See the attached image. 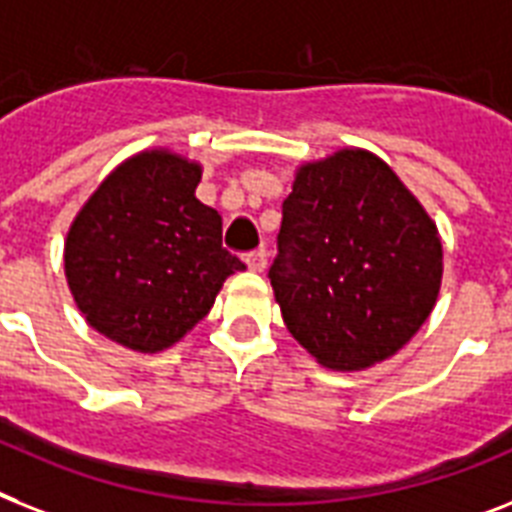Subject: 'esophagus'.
<instances>
[{"instance_id": "34e87169", "label": "esophagus", "mask_w": 512, "mask_h": 512, "mask_svg": "<svg viewBox=\"0 0 512 512\" xmlns=\"http://www.w3.org/2000/svg\"><path fill=\"white\" fill-rule=\"evenodd\" d=\"M244 263H247L249 270H265V265H268V252L265 249H252V252H247L244 255Z\"/></svg>"}]
</instances>
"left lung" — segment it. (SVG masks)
I'll return each mask as SVG.
<instances>
[{"label":"left lung","mask_w":512,"mask_h":512,"mask_svg":"<svg viewBox=\"0 0 512 512\" xmlns=\"http://www.w3.org/2000/svg\"><path fill=\"white\" fill-rule=\"evenodd\" d=\"M268 270L286 328L318 363L392 357L434 310L442 242L386 162L342 149L299 168Z\"/></svg>","instance_id":"8db88e82"}]
</instances>
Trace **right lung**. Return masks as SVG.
Wrapping results in <instances>:
<instances>
[{
    "label": "right lung",
    "mask_w": 512,
    "mask_h": 512,
    "mask_svg": "<svg viewBox=\"0 0 512 512\" xmlns=\"http://www.w3.org/2000/svg\"><path fill=\"white\" fill-rule=\"evenodd\" d=\"M202 170L141 152L94 191L65 244V273L86 321L136 352L176 344L247 265L223 247L220 215L194 197Z\"/></svg>",
    "instance_id": "obj_1"
}]
</instances>
